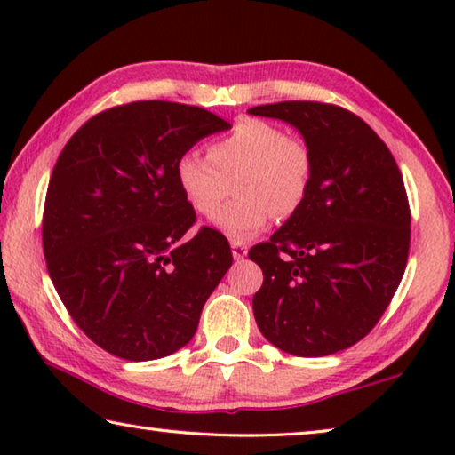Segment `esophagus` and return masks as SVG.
I'll return each mask as SVG.
<instances>
[{"mask_svg":"<svg viewBox=\"0 0 455 455\" xmlns=\"http://www.w3.org/2000/svg\"><path fill=\"white\" fill-rule=\"evenodd\" d=\"M230 249H233V257L235 260H243L246 257V252H249V246L241 241H233L230 243Z\"/></svg>","mask_w":455,"mask_h":455,"instance_id":"obj_1","label":"esophagus"}]
</instances>
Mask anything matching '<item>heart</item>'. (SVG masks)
I'll use <instances>...</instances> for the list:
<instances>
[{"mask_svg":"<svg viewBox=\"0 0 455 455\" xmlns=\"http://www.w3.org/2000/svg\"><path fill=\"white\" fill-rule=\"evenodd\" d=\"M209 156L184 152L176 160V180L198 214L214 217L230 182L238 196L214 225L235 241H249L271 225L275 214L291 219L309 196L315 156L309 142L259 118L238 120L227 136L209 144Z\"/></svg>","mask_w":455,"mask_h":455,"instance_id":"1","label":"heart"}]
</instances>
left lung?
I'll return each mask as SVG.
<instances>
[{
  "label": "left lung",
  "mask_w": 455,
  "mask_h": 455,
  "mask_svg": "<svg viewBox=\"0 0 455 455\" xmlns=\"http://www.w3.org/2000/svg\"><path fill=\"white\" fill-rule=\"evenodd\" d=\"M309 142L315 176L301 211L251 249L263 268L252 297L267 341L297 357H323L361 341L402 283L411 212L394 154L355 114L325 102L251 108Z\"/></svg>",
  "instance_id": "8db88e82"
}]
</instances>
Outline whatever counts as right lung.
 Instances as JSON below:
<instances>
[{
    "label": "right lung",
    "instance_id": "1",
    "mask_svg": "<svg viewBox=\"0 0 455 455\" xmlns=\"http://www.w3.org/2000/svg\"><path fill=\"white\" fill-rule=\"evenodd\" d=\"M228 128L203 108L142 100L92 116L60 152L45 265L76 325L112 355L150 361L184 347L233 265L219 230L182 241L196 212L176 180V160Z\"/></svg>",
    "mask_w": 455,
    "mask_h": 455
}]
</instances>
